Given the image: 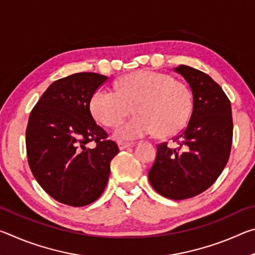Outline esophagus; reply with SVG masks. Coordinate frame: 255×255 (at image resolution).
Listing matches in <instances>:
<instances>
[{"label": "esophagus", "instance_id": "34e87169", "mask_svg": "<svg viewBox=\"0 0 255 255\" xmlns=\"http://www.w3.org/2000/svg\"><path fill=\"white\" fill-rule=\"evenodd\" d=\"M131 146H132V144H130V143H123V141H119L118 143V147L120 150L126 149L128 147H131Z\"/></svg>", "mask_w": 255, "mask_h": 255}]
</instances>
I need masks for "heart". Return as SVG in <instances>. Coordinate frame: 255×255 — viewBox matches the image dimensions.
Masks as SVG:
<instances>
[{
  "label": "heart",
  "mask_w": 255,
  "mask_h": 255,
  "mask_svg": "<svg viewBox=\"0 0 255 255\" xmlns=\"http://www.w3.org/2000/svg\"><path fill=\"white\" fill-rule=\"evenodd\" d=\"M93 117L106 127H114L136 112V117L116 128L120 140L158 133L169 137L179 132L191 116L193 98L182 82L165 73L140 70L124 76L117 91L98 89L90 102Z\"/></svg>",
  "instance_id": "b5f03b06"
}]
</instances>
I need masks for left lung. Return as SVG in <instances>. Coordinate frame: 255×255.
I'll return each instance as SVG.
<instances>
[{"mask_svg": "<svg viewBox=\"0 0 255 255\" xmlns=\"http://www.w3.org/2000/svg\"><path fill=\"white\" fill-rule=\"evenodd\" d=\"M174 71L190 85L192 112L173 138L176 147L157 145L148 180L161 196L182 200L200 195L221 175L231 153L233 119L231 101L209 75L187 65Z\"/></svg>", "mask_w": 255, "mask_h": 255, "instance_id": "1", "label": "left lung"}]
</instances>
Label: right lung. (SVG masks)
<instances>
[{"label":"right lung","instance_id":"1","mask_svg":"<svg viewBox=\"0 0 255 255\" xmlns=\"http://www.w3.org/2000/svg\"><path fill=\"white\" fill-rule=\"evenodd\" d=\"M107 80L97 73H76L55 81L30 114L25 130L30 170L40 187L64 205L96 201L119 152L90 110L93 93ZM90 142L94 148L87 147Z\"/></svg>","mask_w":255,"mask_h":255}]
</instances>
